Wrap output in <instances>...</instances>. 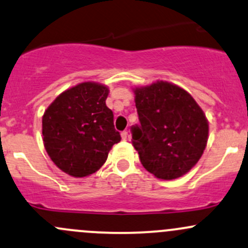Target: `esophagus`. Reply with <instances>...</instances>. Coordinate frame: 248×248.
<instances>
[{
    "instance_id": "1",
    "label": "esophagus",
    "mask_w": 248,
    "mask_h": 248,
    "mask_svg": "<svg viewBox=\"0 0 248 248\" xmlns=\"http://www.w3.org/2000/svg\"><path fill=\"white\" fill-rule=\"evenodd\" d=\"M121 138H122V140H126L127 138H128V132H126V131H124L121 133Z\"/></svg>"
}]
</instances>
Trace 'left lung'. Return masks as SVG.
I'll return each mask as SVG.
<instances>
[{
  "instance_id": "8db88e82",
  "label": "left lung",
  "mask_w": 248,
  "mask_h": 248,
  "mask_svg": "<svg viewBox=\"0 0 248 248\" xmlns=\"http://www.w3.org/2000/svg\"><path fill=\"white\" fill-rule=\"evenodd\" d=\"M134 93L140 124L132 127V142L142 166L166 181L186 174L207 146L209 126L203 110L189 93L163 80Z\"/></svg>"
}]
</instances>
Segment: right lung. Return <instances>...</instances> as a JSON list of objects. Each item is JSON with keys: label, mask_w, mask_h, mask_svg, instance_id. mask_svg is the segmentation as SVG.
Masks as SVG:
<instances>
[{"label": "right lung", "mask_w": 248, "mask_h": 248, "mask_svg": "<svg viewBox=\"0 0 248 248\" xmlns=\"http://www.w3.org/2000/svg\"><path fill=\"white\" fill-rule=\"evenodd\" d=\"M108 88L84 82L65 90L43 116V140L54 164L70 176L93 173L121 140L114 114L106 106Z\"/></svg>", "instance_id": "right-lung-1"}]
</instances>
